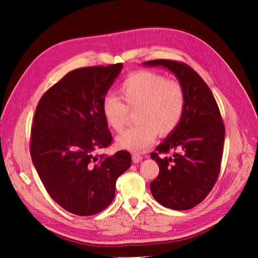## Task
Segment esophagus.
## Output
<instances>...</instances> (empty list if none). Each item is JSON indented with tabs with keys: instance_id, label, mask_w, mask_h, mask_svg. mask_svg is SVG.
I'll return each mask as SVG.
<instances>
[{
	"instance_id": "esophagus-1",
	"label": "esophagus",
	"mask_w": 258,
	"mask_h": 258,
	"mask_svg": "<svg viewBox=\"0 0 258 258\" xmlns=\"http://www.w3.org/2000/svg\"><path fill=\"white\" fill-rule=\"evenodd\" d=\"M143 159V157L140 154H138V153H134L132 154V161H134L135 163H138V162H140Z\"/></svg>"
}]
</instances>
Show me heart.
<instances>
[{
	"instance_id": "1",
	"label": "heart",
	"mask_w": 258,
	"mask_h": 258,
	"mask_svg": "<svg viewBox=\"0 0 258 258\" xmlns=\"http://www.w3.org/2000/svg\"><path fill=\"white\" fill-rule=\"evenodd\" d=\"M119 98L106 96L102 114L106 123L117 134L127 126L129 112H135L136 126L118 137L117 142L132 152L141 153L150 147L158 132L165 136L181 122L186 107L184 86L175 80L151 71L131 74L118 88Z\"/></svg>"
}]
</instances>
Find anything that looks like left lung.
Segmentation results:
<instances>
[{"label": "left lung", "instance_id": "left-lung-1", "mask_svg": "<svg viewBox=\"0 0 258 258\" xmlns=\"http://www.w3.org/2000/svg\"><path fill=\"white\" fill-rule=\"evenodd\" d=\"M144 64L169 69L186 91L181 122L151 154L159 167L151 191L163 207L189 210L206 199L220 174L225 139L220 108L209 86L188 64L166 59ZM170 151L174 154L168 158Z\"/></svg>", "mask_w": 258, "mask_h": 258}]
</instances>
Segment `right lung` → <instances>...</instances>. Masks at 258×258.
<instances>
[{
    "mask_svg": "<svg viewBox=\"0 0 258 258\" xmlns=\"http://www.w3.org/2000/svg\"><path fill=\"white\" fill-rule=\"evenodd\" d=\"M121 69L116 63L73 70L36 106L31 158L49 196L76 215H95L110 206L117 178L131 166L127 151L96 155L113 141L101 106Z\"/></svg>",
    "mask_w": 258,
    "mask_h": 258,
    "instance_id": "right-lung-1",
    "label": "right lung"
}]
</instances>
